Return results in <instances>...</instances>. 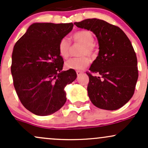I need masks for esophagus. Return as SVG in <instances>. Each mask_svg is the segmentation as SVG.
I'll list each match as a JSON object with an SVG mask.
<instances>
[{"label": "esophagus", "mask_w": 148, "mask_h": 148, "mask_svg": "<svg viewBox=\"0 0 148 148\" xmlns=\"http://www.w3.org/2000/svg\"><path fill=\"white\" fill-rule=\"evenodd\" d=\"M76 74H77V76H80L81 74H83V72H81V71H76Z\"/></svg>", "instance_id": "1"}]
</instances>
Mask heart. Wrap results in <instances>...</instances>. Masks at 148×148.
<instances>
[{"label":"heart","instance_id":"b5f03b06","mask_svg":"<svg viewBox=\"0 0 148 148\" xmlns=\"http://www.w3.org/2000/svg\"><path fill=\"white\" fill-rule=\"evenodd\" d=\"M73 40L75 42L82 44L80 54L81 55L93 56L95 52V49L93 43L95 39L92 33L89 30H81L76 32L72 35ZM70 44L67 39L62 38L59 42L58 51L60 55L64 58H67L69 55ZM90 63L89 58L86 56H82L78 58H73L65 62V67L67 69L74 70H81L86 68Z\"/></svg>","mask_w":148,"mask_h":148}]
</instances>
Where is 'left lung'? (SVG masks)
<instances>
[{
  "label": "left lung",
  "mask_w": 148,
  "mask_h": 148,
  "mask_svg": "<svg viewBox=\"0 0 148 148\" xmlns=\"http://www.w3.org/2000/svg\"><path fill=\"white\" fill-rule=\"evenodd\" d=\"M78 28L96 35L99 53L89 70L88 95L92 103L101 109L114 111L133 96L138 77L137 58L130 40L119 27L99 18L75 22Z\"/></svg>",
  "instance_id": "left-lung-1"
}]
</instances>
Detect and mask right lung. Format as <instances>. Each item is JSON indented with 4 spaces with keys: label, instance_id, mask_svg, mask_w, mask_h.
Wrapping results in <instances>:
<instances>
[{
    "label": "right lung",
    "instance_id": "add662e5",
    "mask_svg": "<svg viewBox=\"0 0 148 148\" xmlns=\"http://www.w3.org/2000/svg\"><path fill=\"white\" fill-rule=\"evenodd\" d=\"M72 23H34L15 44L11 73L23 106L37 115L53 114L66 102L64 87L76 79L74 69L62 71L59 42Z\"/></svg>",
    "mask_w": 148,
    "mask_h": 148
}]
</instances>
